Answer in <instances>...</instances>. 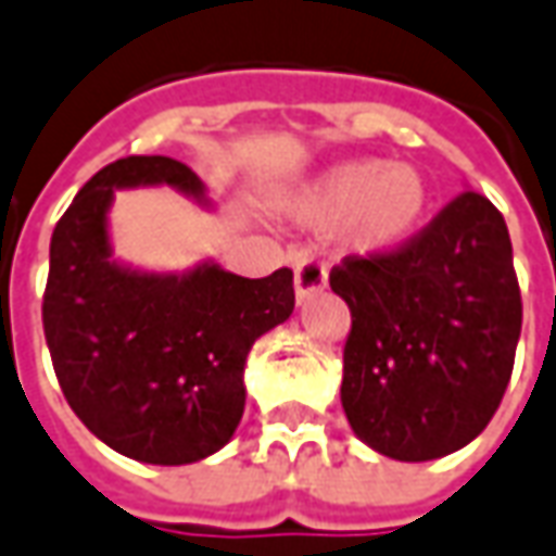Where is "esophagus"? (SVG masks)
<instances>
[{
	"instance_id": "obj_1",
	"label": "esophagus",
	"mask_w": 556,
	"mask_h": 556,
	"mask_svg": "<svg viewBox=\"0 0 556 556\" xmlns=\"http://www.w3.org/2000/svg\"><path fill=\"white\" fill-rule=\"evenodd\" d=\"M328 282V270L319 262H301L294 267V294L298 301H307L309 294L323 292Z\"/></svg>"
}]
</instances>
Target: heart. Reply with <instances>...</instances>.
I'll return each mask as SVG.
<instances>
[{"instance_id": "heart-1", "label": "heart", "mask_w": 556, "mask_h": 556, "mask_svg": "<svg viewBox=\"0 0 556 556\" xmlns=\"http://www.w3.org/2000/svg\"><path fill=\"white\" fill-rule=\"evenodd\" d=\"M307 228L341 225L343 243L365 258H387L407 247L429 218L432 185L414 164L356 157L331 164L301 185L289 200Z\"/></svg>"}]
</instances>
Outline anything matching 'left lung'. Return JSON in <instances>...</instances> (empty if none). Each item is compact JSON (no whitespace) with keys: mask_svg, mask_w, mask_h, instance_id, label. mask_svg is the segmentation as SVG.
Segmentation results:
<instances>
[{"mask_svg":"<svg viewBox=\"0 0 556 556\" xmlns=\"http://www.w3.org/2000/svg\"><path fill=\"white\" fill-rule=\"evenodd\" d=\"M331 292L353 313L341 405L358 441L399 463L466 447L500 407L520 338L511 237L463 191L387 258H346Z\"/></svg>","mask_w":556,"mask_h":556,"instance_id":"left-lung-1","label":"left lung"}]
</instances>
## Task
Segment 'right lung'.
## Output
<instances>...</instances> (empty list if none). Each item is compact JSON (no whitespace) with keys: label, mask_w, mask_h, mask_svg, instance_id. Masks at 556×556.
I'll list each match as a JSON object with an SVG mask.
<instances>
[{"label":"right lung","mask_w":556,"mask_h":556,"mask_svg":"<svg viewBox=\"0 0 556 556\" xmlns=\"http://www.w3.org/2000/svg\"><path fill=\"white\" fill-rule=\"evenodd\" d=\"M161 185L210 206L198 173L164 154L115 161L75 194L51 233L41 323L60 389L93 435L136 463L188 466L237 432L249 350L292 316L294 286L289 267L247 279L213 258L182 274L115 258V191Z\"/></svg>","instance_id":"right-lung-1"}]
</instances>
